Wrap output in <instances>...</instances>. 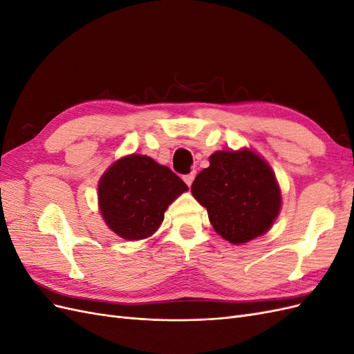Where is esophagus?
<instances>
[{
    "label": "esophagus",
    "instance_id": "1",
    "mask_svg": "<svg viewBox=\"0 0 354 354\" xmlns=\"http://www.w3.org/2000/svg\"><path fill=\"white\" fill-rule=\"evenodd\" d=\"M195 171H192V173H189V174H186V176H183V180H185V183L190 187L192 186V183H194V178H195Z\"/></svg>",
    "mask_w": 354,
    "mask_h": 354
}]
</instances>
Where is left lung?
<instances>
[{"label": "left lung", "mask_w": 354, "mask_h": 354, "mask_svg": "<svg viewBox=\"0 0 354 354\" xmlns=\"http://www.w3.org/2000/svg\"><path fill=\"white\" fill-rule=\"evenodd\" d=\"M221 238L248 242L270 229L281 209V190L270 167L251 151L216 152L192 185Z\"/></svg>", "instance_id": "1"}]
</instances>
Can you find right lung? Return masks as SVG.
Masks as SVG:
<instances>
[{
	"label": "right lung",
	"instance_id": "obj_1",
	"mask_svg": "<svg viewBox=\"0 0 354 354\" xmlns=\"http://www.w3.org/2000/svg\"><path fill=\"white\" fill-rule=\"evenodd\" d=\"M187 185L152 158L130 155L106 171L99 183V205L106 224L121 238L151 236L164 220L168 205Z\"/></svg>",
	"mask_w": 354,
	"mask_h": 354
}]
</instances>
